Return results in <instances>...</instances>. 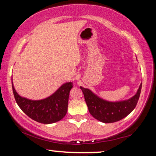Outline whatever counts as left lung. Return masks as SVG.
I'll list each match as a JSON object with an SVG mask.
<instances>
[{
	"mask_svg": "<svg viewBox=\"0 0 156 156\" xmlns=\"http://www.w3.org/2000/svg\"><path fill=\"white\" fill-rule=\"evenodd\" d=\"M80 88L83 93L89 112L92 117L102 122L112 123L123 119L135 108L140 96L141 84L133 98L119 102L104 101L93 94L89 89L81 87Z\"/></svg>",
	"mask_w": 156,
	"mask_h": 156,
	"instance_id": "8db88e82",
	"label": "left lung"
}]
</instances>
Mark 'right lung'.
<instances>
[{"label": "right lung", "instance_id": "obj_1", "mask_svg": "<svg viewBox=\"0 0 156 156\" xmlns=\"http://www.w3.org/2000/svg\"><path fill=\"white\" fill-rule=\"evenodd\" d=\"M72 82L63 84L54 94L41 101H31L17 94L12 85L14 96L17 105L26 115L34 120L44 124H51L61 120L67 112L69 91Z\"/></svg>", "mask_w": 156, "mask_h": 156}]
</instances>
